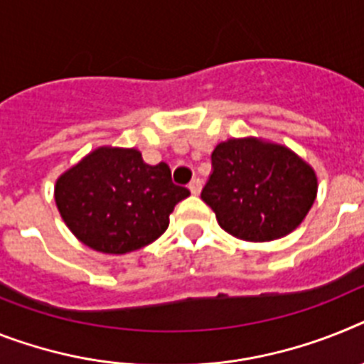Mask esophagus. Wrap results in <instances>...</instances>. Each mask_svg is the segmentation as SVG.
Instances as JSON below:
<instances>
[{
	"label": "esophagus",
	"mask_w": 364,
	"mask_h": 364,
	"mask_svg": "<svg viewBox=\"0 0 364 364\" xmlns=\"http://www.w3.org/2000/svg\"><path fill=\"white\" fill-rule=\"evenodd\" d=\"M188 188H191V192L194 194V196H198L201 191V179L200 177H194L191 183H188Z\"/></svg>",
	"instance_id": "34e87169"
}]
</instances>
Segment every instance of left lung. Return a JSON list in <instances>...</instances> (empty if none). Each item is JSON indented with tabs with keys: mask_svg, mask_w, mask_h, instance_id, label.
I'll return each instance as SVG.
<instances>
[{
	"mask_svg": "<svg viewBox=\"0 0 364 364\" xmlns=\"http://www.w3.org/2000/svg\"><path fill=\"white\" fill-rule=\"evenodd\" d=\"M210 161L201 200L215 210L220 228L237 239H281L313 207L316 173L285 146L253 136L229 139L216 146Z\"/></svg>",
	"mask_w": 364,
	"mask_h": 364,
	"instance_id": "8db88e82",
	"label": "left lung"
}]
</instances>
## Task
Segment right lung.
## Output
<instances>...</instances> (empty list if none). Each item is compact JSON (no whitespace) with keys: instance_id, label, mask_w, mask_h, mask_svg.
<instances>
[{"instance_id":"add662e5","label":"right lung","mask_w":364,"mask_h":364,"mask_svg":"<svg viewBox=\"0 0 364 364\" xmlns=\"http://www.w3.org/2000/svg\"><path fill=\"white\" fill-rule=\"evenodd\" d=\"M166 163L149 166L135 148L103 146L55 183V203L75 237L102 253L135 252L157 240L188 196Z\"/></svg>"}]
</instances>
